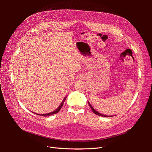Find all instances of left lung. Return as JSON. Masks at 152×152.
Instances as JSON below:
<instances>
[{"label":"left lung","mask_w":152,"mask_h":152,"mask_svg":"<svg viewBox=\"0 0 152 152\" xmlns=\"http://www.w3.org/2000/svg\"><path fill=\"white\" fill-rule=\"evenodd\" d=\"M88 103H89V106H90V107H91V110H92V111H93L95 114H96V115H99V116H102V117H112V116H108V115H103V114H102V113H99V112H98L97 111H96V110H95L94 108H93V107H92V105L88 102Z\"/></svg>","instance_id":"8db88e82"}]
</instances>
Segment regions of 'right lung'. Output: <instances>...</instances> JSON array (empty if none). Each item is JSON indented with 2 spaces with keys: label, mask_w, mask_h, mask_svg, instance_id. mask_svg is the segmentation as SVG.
Here are the masks:
<instances>
[{
  "label": "right lung",
  "mask_w": 152,
  "mask_h": 152,
  "mask_svg": "<svg viewBox=\"0 0 152 152\" xmlns=\"http://www.w3.org/2000/svg\"><path fill=\"white\" fill-rule=\"evenodd\" d=\"M66 98V97H65V98L63 99V100L62 101V102H61V104L59 105V107H58V108L57 109L55 110L54 111H53V112H50V113H45V114H37V115H42V116H44V117H47V116H50V115H54V114H55V113H57L58 112H59V110H60V109H61V107H63V103H64V102H65V101Z\"/></svg>",
  "instance_id": "1"
}]
</instances>
